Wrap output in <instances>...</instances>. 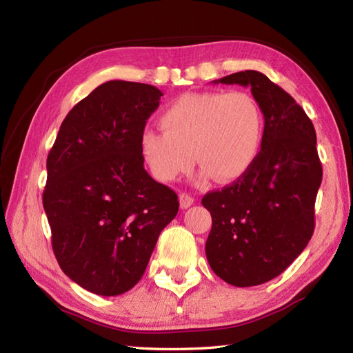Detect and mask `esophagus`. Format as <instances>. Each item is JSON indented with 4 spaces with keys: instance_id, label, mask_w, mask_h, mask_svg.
<instances>
[{
    "instance_id": "1",
    "label": "esophagus",
    "mask_w": 353,
    "mask_h": 353,
    "mask_svg": "<svg viewBox=\"0 0 353 353\" xmlns=\"http://www.w3.org/2000/svg\"><path fill=\"white\" fill-rule=\"evenodd\" d=\"M179 201H181V208L182 209H188L194 203V199L190 196V194L182 192L181 196H179Z\"/></svg>"
}]
</instances>
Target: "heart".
I'll return each instance as SVG.
<instances>
[{
	"label": "heart",
	"instance_id": "obj_1",
	"mask_svg": "<svg viewBox=\"0 0 353 353\" xmlns=\"http://www.w3.org/2000/svg\"><path fill=\"white\" fill-rule=\"evenodd\" d=\"M159 124L163 132L145 130L139 148L161 182L177 181L192 168L194 157L200 182L211 176L236 181L256 161L264 132L259 104L238 91L183 94L162 112Z\"/></svg>",
	"mask_w": 353,
	"mask_h": 353
}]
</instances>
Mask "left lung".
<instances>
[{
	"instance_id": "1",
	"label": "left lung",
	"mask_w": 353,
	"mask_h": 353,
	"mask_svg": "<svg viewBox=\"0 0 353 353\" xmlns=\"http://www.w3.org/2000/svg\"><path fill=\"white\" fill-rule=\"evenodd\" d=\"M214 83L250 88L264 115V133L249 171L201 199L212 216L206 258L234 287L265 283L308 245L321 183L316 130L305 110L259 71H239Z\"/></svg>"
}]
</instances>
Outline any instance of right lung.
Listing matches in <instances>:
<instances>
[{"label": "right lung", "mask_w": 353, "mask_h": 353, "mask_svg": "<svg viewBox=\"0 0 353 353\" xmlns=\"http://www.w3.org/2000/svg\"><path fill=\"white\" fill-rule=\"evenodd\" d=\"M159 89L110 80L66 115L47 159L43 209L62 272L99 296H119L144 274L177 194L148 174L139 139Z\"/></svg>", "instance_id": "add662e5"}]
</instances>
